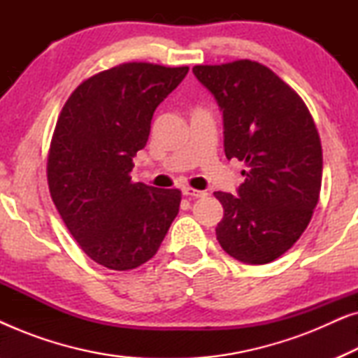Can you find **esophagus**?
I'll return each mask as SVG.
<instances>
[{
	"instance_id": "obj_1",
	"label": "esophagus",
	"mask_w": 358,
	"mask_h": 358,
	"mask_svg": "<svg viewBox=\"0 0 358 358\" xmlns=\"http://www.w3.org/2000/svg\"><path fill=\"white\" fill-rule=\"evenodd\" d=\"M182 194L185 195V197H194V199H199V197H203V195H207V192H203V190H195L192 187H189V185H184Z\"/></svg>"
}]
</instances>
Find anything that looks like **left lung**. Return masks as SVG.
<instances>
[{
  "label": "left lung",
  "mask_w": 358,
  "mask_h": 358,
  "mask_svg": "<svg viewBox=\"0 0 358 358\" xmlns=\"http://www.w3.org/2000/svg\"><path fill=\"white\" fill-rule=\"evenodd\" d=\"M197 80L223 110L224 155L246 164L238 195L223 205L217 239L246 264L275 261L311 222L321 192L322 148L315 120L296 91L252 60L195 65Z\"/></svg>",
  "instance_id": "obj_1"
}]
</instances>
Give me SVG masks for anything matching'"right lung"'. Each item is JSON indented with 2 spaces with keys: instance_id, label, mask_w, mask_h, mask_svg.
Here are the masks:
<instances>
[{
  "instance_id": "obj_1",
  "label": "right lung",
  "mask_w": 358,
  "mask_h": 358,
  "mask_svg": "<svg viewBox=\"0 0 358 358\" xmlns=\"http://www.w3.org/2000/svg\"><path fill=\"white\" fill-rule=\"evenodd\" d=\"M187 71L122 63L83 81L58 115L47 156L50 197L78 246L112 271L150 261L179 212V189L134 182L130 173L155 109Z\"/></svg>"
}]
</instances>
